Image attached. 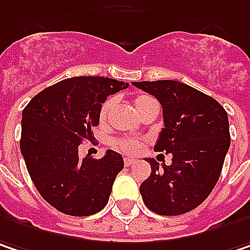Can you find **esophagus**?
I'll return each mask as SVG.
<instances>
[{"mask_svg":"<svg viewBox=\"0 0 250 250\" xmlns=\"http://www.w3.org/2000/svg\"><path fill=\"white\" fill-rule=\"evenodd\" d=\"M136 163V160L134 159H131V157H125V165L128 167V166H131V165H134Z\"/></svg>","mask_w":250,"mask_h":250,"instance_id":"obj_1","label":"esophagus"}]
</instances>
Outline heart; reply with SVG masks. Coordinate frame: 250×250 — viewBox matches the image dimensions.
I'll return each instance as SVG.
<instances>
[{
	"label": "heart",
	"mask_w": 250,
	"mask_h": 250,
	"mask_svg": "<svg viewBox=\"0 0 250 250\" xmlns=\"http://www.w3.org/2000/svg\"><path fill=\"white\" fill-rule=\"evenodd\" d=\"M154 100L150 97V96H146V94H142V96H137L134 99V107L137 111H142L146 105H148L150 103H153ZM114 99H107L104 100L103 104L100 105V111H99V122L100 125H105L108 122V117H110V113L114 107ZM113 146L125 153H136L142 148V142L136 140V139H116L113 142Z\"/></svg>",
	"instance_id": "obj_1"
}]
</instances>
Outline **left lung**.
<instances>
[{
  "instance_id": "8db88e82",
  "label": "left lung",
  "mask_w": 250,
  "mask_h": 250,
  "mask_svg": "<svg viewBox=\"0 0 250 250\" xmlns=\"http://www.w3.org/2000/svg\"><path fill=\"white\" fill-rule=\"evenodd\" d=\"M163 108L165 127L154 146L171 165L147 159L151 173L140 185L145 205L157 215H183L206 200L216 186L230 146L226 110L210 96L173 81H133Z\"/></svg>"
}]
</instances>
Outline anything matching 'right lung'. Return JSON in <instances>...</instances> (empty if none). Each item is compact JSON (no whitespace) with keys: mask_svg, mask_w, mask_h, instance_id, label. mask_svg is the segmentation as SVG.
I'll return each instance as SVG.
<instances>
[{"mask_svg":"<svg viewBox=\"0 0 250 250\" xmlns=\"http://www.w3.org/2000/svg\"><path fill=\"white\" fill-rule=\"evenodd\" d=\"M128 83L107 77H73L44 88L22 110L20 148L38 193L57 210L90 216L107 205L123 170L122 154L107 150L102 159L79 157L83 140H91L107 96Z\"/></svg>","mask_w":250,"mask_h":250,"instance_id":"obj_1","label":"right lung"}]
</instances>
